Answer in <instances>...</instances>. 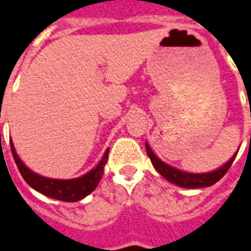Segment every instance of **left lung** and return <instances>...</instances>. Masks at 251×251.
<instances>
[{"label": "left lung", "mask_w": 251, "mask_h": 251, "mask_svg": "<svg viewBox=\"0 0 251 251\" xmlns=\"http://www.w3.org/2000/svg\"><path fill=\"white\" fill-rule=\"evenodd\" d=\"M146 151H148L149 158L151 159V163H152V165L155 167V169H156L165 179H168V181L172 182V183H175V185H178L185 188H201L208 187V186H212L214 185V183H217V182L228 172V169L231 168V165H232L233 160H235L236 155H237V152H236L232 158L229 159L223 167H221L219 169H217V171L214 172H210V173H187V172L176 169V168L171 167V165L165 164L164 161H161L160 159L152 152V150L150 149L148 142H146Z\"/></svg>", "instance_id": "obj_1"}]
</instances>
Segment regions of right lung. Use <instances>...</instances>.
Wrapping results in <instances>:
<instances>
[{
  "label": "right lung",
  "mask_w": 251,
  "mask_h": 251,
  "mask_svg": "<svg viewBox=\"0 0 251 251\" xmlns=\"http://www.w3.org/2000/svg\"><path fill=\"white\" fill-rule=\"evenodd\" d=\"M10 146H11L12 156H14L16 165H18L19 172L30 187H33L36 191L41 192L43 195L49 196V198L68 202L78 201L80 199L86 198L97 187L103 175V167L106 164L107 156H109V150H106L103 154V158L96 165V168L88 172L87 175L82 176V177L74 178V179H52V178H46L36 175L34 172L30 171L19 159L11 141H10Z\"/></svg>",
  "instance_id": "right-lung-1"
}]
</instances>
